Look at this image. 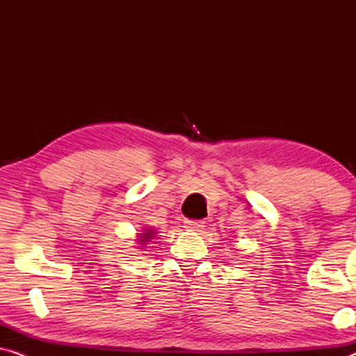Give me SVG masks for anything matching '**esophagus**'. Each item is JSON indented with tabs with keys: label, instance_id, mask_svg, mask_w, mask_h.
I'll return each mask as SVG.
<instances>
[{
	"label": "esophagus",
	"instance_id": "34e87169",
	"mask_svg": "<svg viewBox=\"0 0 356 356\" xmlns=\"http://www.w3.org/2000/svg\"><path fill=\"white\" fill-rule=\"evenodd\" d=\"M184 228L189 232H202L204 222L202 220H186L184 222Z\"/></svg>",
	"mask_w": 356,
	"mask_h": 356
}]
</instances>
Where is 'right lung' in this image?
Wrapping results in <instances>:
<instances>
[{
    "mask_svg": "<svg viewBox=\"0 0 356 356\" xmlns=\"http://www.w3.org/2000/svg\"><path fill=\"white\" fill-rule=\"evenodd\" d=\"M154 236H155V230L152 227L144 228L143 233H138V245H139L140 250H144L145 245H147L149 241L154 240Z\"/></svg>",
    "mask_w": 356,
    "mask_h": 356,
    "instance_id": "right-lung-1",
    "label": "right lung"
}]
</instances>
